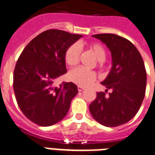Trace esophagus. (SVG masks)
<instances>
[{
  "label": "esophagus",
  "mask_w": 155,
  "mask_h": 155,
  "mask_svg": "<svg viewBox=\"0 0 155 155\" xmlns=\"http://www.w3.org/2000/svg\"><path fill=\"white\" fill-rule=\"evenodd\" d=\"M84 89H85L84 87H82V86H78V91H79V92H82V91L84 90Z\"/></svg>",
  "instance_id": "1"
}]
</instances>
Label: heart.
<instances>
[{"mask_svg": "<svg viewBox=\"0 0 155 155\" xmlns=\"http://www.w3.org/2000/svg\"><path fill=\"white\" fill-rule=\"evenodd\" d=\"M79 46H82L79 44ZM86 48L92 52L99 61V62H103L106 58V49L101 44L97 42H92L86 45ZM80 49L76 45H71L69 46L65 52L64 60L66 64L69 67H74L80 62ZM68 79L75 84L82 87H87L91 85L97 80V75L94 71H91L84 68H76L71 71L68 74Z\"/></svg>", "mask_w": 155, "mask_h": 155, "instance_id": "b5f03b06", "label": "heart"}]
</instances>
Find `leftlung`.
I'll return each mask as SVG.
<instances>
[{"label":"left lung","instance_id":"obj_1","mask_svg":"<svg viewBox=\"0 0 155 155\" xmlns=\"http://www.w3.org/2000/svg\"><path fill=\"white\" fill-rule=\"evenodd\" d=\"M93 37L106 44L112 57V67L101 84L112 92H104L89 105L94 120L106 127H117L132 120L140 109L146 87L143 59L131 41L114 34H97Z\"/></svg>","mask_w":155,"mask_h":155}]
</instances>
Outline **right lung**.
I'll use <instances>...</instances> for the list:
<instances>
[{
  "instance_id": "add662e5",
  "label": "right lung",
  "mask_w": 155,
  "mask_h": 155,
  "mask_svg": "<svg viewBox=\"0 0 155 155\" xmlns=\"http://www.w3.org/2000/svg\"><path fill=\"white\" fill-rule=\"evenodd\" d=\"M82 36L57 29L45 31L20 54L14 71V91L20 110L31 122L47 127L67 115L77 86L69 82L55 87L54 82L67 73V49Z\"/></svg>"
}]
</instances>
